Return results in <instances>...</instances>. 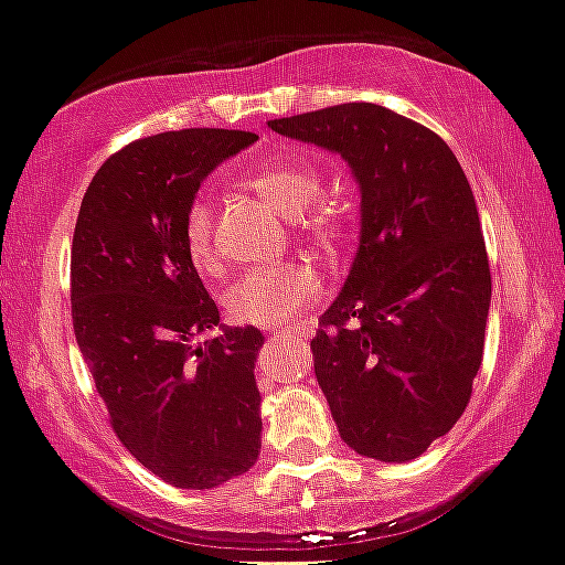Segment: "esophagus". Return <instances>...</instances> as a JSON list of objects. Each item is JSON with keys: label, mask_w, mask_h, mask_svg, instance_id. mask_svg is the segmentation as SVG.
<instances>
[{"label": "esophagus", "mask_w": 565, "mask_h": 565, "mask_svg": "<svg viewBox=\"0 0 565 565\" xmlns=\"http://www.w3.org/2000/svg\"><path fill=\"white\" fill-rule=\"evenodd\" d=\"M278 335H284V339H292V335H309V328H295V330H276V333H273V339H278Z\"/></svg>", "instance_id": "obj_1"}]
</instances>
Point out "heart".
<instances>
[{"instance_id": "heart-1", "label": "heart", "mask_w": 565, "mask_h": 565, "mask_svg": "<svg viewBox=\"0 0 565 565\" xmlns=\"http://www.w3.org/2000/svg\"><path fill=\"white\" fill-rule=\"evenodd\" d=\"M273 210L281 215H295V230L300 237L319 250H335L344 241L347 202L335 193L322 191V174L303 158H278L267 167L246 177ZM185 250L193 267L213 270V207L204 199L191 202L182 224ZM319 292V278L309 265L289 262V265L256 267L243 273L226 289V311L235 322L256 324V328H281L292 322Z\"/></svg>"}]
</instances>
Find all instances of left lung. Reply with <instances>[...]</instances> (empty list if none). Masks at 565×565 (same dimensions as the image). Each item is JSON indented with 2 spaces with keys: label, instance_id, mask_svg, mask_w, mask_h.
<instances>
[{
  "label": "left lung",
  "instance_id": "1",
  "mask_svg": "<svg viewBox=\"0 0 565 565\" xmlns=\"http://www.w3.org/2000/svg\"><path fill=\"white\" fill-rule=\"evenodd\" d=\"M339 152L361 188V246L311 339L315 374L352 451L409 461L465 413L483 361L492 276L451 147L377 104L270 119Z\"/></svg>",
  "mask_w": 565,
  "mask_h": 565
}]
</instances>
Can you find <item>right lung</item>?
Instances as JSON below:
<instances>
[{"label":"right lung","mask_w":565,"mask_h":565,"mask_svg":"<svg viewBox=\"0 0 565 565\" xmlns=\"http://www.w3.org/2000/svg\"><path fill=\"white\" fill-rule=\"evenodd\" d=\"M248 130L188 128L130 141L98 169L71 248L78 350L114 435L180 489H213L259 457L256 328H224L185 250L202 180L254 145Z\"/></svg>","instance_id":"1"}]
</instances>
